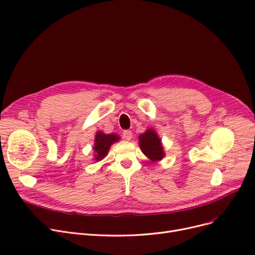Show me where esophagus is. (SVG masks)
Returning <instances> with one entry per match:
<instances>
[{
    "instance_id": "esophagus-1",
    "label": "esophagus",
    "mask_w": 255,
    "mask_h": 255,
    "mask_svg": "<svg viewBox=\"0 0 255 255\" xmlns=\"http://www.w3.org/2000/svg\"><path fill=\"white\" fill-rule=\"evenodd\" d=\"M123 137H124L125 139H127V140H130L131 137H132V132H131L130 130H125V131L123 132Z\"/></svg>"
}]
</instances>
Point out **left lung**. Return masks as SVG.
Instances as JSON below:
<instances>
[{"mask_svg": "<svg viewBox=\"0 0 255 255\" xmlns=\"http://www.w3.org/2000/svg\"><path fill=\"white\" fill-rule=\"evenodd\" d=\"M138 145L141 152L153 162L160 161L164 156V149L157 132L152 128L147 129L138 136Z\"/></svg>", "mask_w": 255, "mask_h": 255, "instance_id": "1", "label": "left lung"}]
</instances>
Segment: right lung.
<instances>
[{"label": "right lung", "instance_id": "obj_1", "mask_svg": "<svg viewBox=\"0 0 255 255\" xmlns=\"http://www.w3.org/2000/svg\"><path fill=\"white\" fill-rule=\"evenodd\" d=\"M121 137L116 133L106 134L102 131H98L95 136L94 143V160L98 162L106 157L113 143L119 141Z\"/></svg>", "mask_w": 255, "mask_h": 255}]
</instances>
